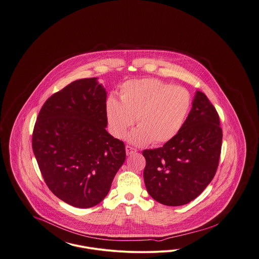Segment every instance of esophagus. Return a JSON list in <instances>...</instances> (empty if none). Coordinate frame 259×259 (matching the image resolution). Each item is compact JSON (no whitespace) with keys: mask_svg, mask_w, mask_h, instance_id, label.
Masks as SVG:
<instances>
[{"mask_svg":"<svg viewBox=\"0 0 259 259\" xmlns=\"http://www.w3.org/2000/svg\"><path fill=\"white\" fill-rule=\"evenodd\" d=\"M137 152V149L130 146H126V154L127 155H131V154H134Z\"/></svg>","mask_w":259,"mask_h":259,"instance_id":"1","label":"esophagus"}]
</instances>
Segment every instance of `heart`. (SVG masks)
I'll list each match as a JSON object with an SVG mask.
<instances>
[{"mask_svg": "<svg viewBox=\"0 0 259 259\" xmlns=\"http://www.w3.org/2000/svg\"><path fill=\"white\" fill-rule=\"evenodd\" d=\"M119 99L111 96L106 102L110 129L114 137L122 138L136 118L139 127L128 136L136 145H161L172 140L182 130L192 102L188 90L157 78L125 82Z\"/></svg>", "mask_w": 259, "mask_h": 259, "instance_id": "heart-1", "label": "heart"}]
</instances>
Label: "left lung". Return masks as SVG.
Wrapping results in <instances>:
<instances>
[{"mask_svg":"<svg viewBox=\"0 0 259 259\" xmlns=\"http://www.w3.org/2000/svg\"><path fill=\"white\" fill-rule=\"evenodd\" d=\"M222 143L219 113L208 97L197 91L180 133L161 148L143 151L148 194L172 207L194 200L215 175Z\"/></svg>","mask_w":259,"mask_h":259,"instance_id":"1","label":"left lung"}]
</instances>
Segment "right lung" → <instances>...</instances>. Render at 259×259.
I'll return each mask as SVG.
<instances>
[{
    "instance_id": "add662e5",
    "label": "right lung",
    "mask_w": 259,
    "mask_h": 259,
    "mask_svg": "<svg viewBox=\"0 0 259 259\" xmlns=\"http://www.w3.org/2000/svg\"><path fill=\"white\" fill-rule=\"evenodd\" d=\"M106 102L96 77L77 79L46 101L34 126L32 148L46 184L76 208L106 197L126 158L123 142L106 130Z\"/></svg>"
}]
</instances>
